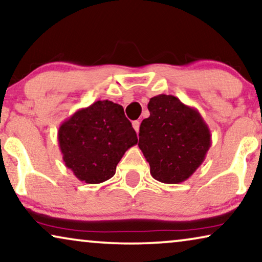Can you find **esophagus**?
Returning a JSON list of instances; mask_svg holds the SVG:
<instances>
[{
  "instance_id": "esophagus-1",
  "label": "esophagus",
  "mask_w": 262,
  "mask_h": 262,
  "mask_svg": "<svg viewBox=\"0 0 262 262\" xmlns=\"http://www.w3.org/2000/svg\"><path fill=\"white\" fill-rule=\"evenodd\" d=\"M139 125H141V123H139L138 120L132 121V126H134V128H135V131H136V132H138V131H139Z\"/></svg>"
}]
</instances>
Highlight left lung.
<instances>
[{
	"instance_id": "8db88e82",
	"label": "left lung",
	"mask_w": 262,
	"mask_h": 262,
	"mask_svg": "<svg viewBox=\"0 0 262 262\" xmlns=\"http://www.w3.org/2000/svg\"><path fill=\"white\" fill-rule=\"evenodd\" d=\"M150 117L139 127L138 146L150 174L163 184H180L202 166L211 146L210 128L194 107L174 95L160 94L148 103Z\"/></svg>"
}]
</instances>
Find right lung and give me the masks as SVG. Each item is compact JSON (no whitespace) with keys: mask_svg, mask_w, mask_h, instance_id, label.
Instances as JSON below:
<instances>
[{"mask_svg":"<svg viewBox=\"0 0 262 262\" xmlns=\"http://www.w3.org/2000/svg\"><path fill=\"white\" fill-rule=\"evenodd\" d=\"M137 142L123 106L108 100L76 111L58 130L64 163L87 184H101L112 178L125 151Z\"/></svg>","mask_w":262,"mask_h":262,"instance_id":"add662e5","label":"right lung"}]
</instances>
